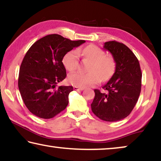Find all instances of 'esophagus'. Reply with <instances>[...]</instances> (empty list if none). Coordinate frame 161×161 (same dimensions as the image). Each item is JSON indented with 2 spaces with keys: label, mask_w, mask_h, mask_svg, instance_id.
I'll list each match as a JSON object with an SVG mask.
<instances>
[{
  "label": "esophagus",
  "mask_w": 161,
  "mask_h": 161,
  "mask_svg": "<svg viewBox=\"0 0 161 161\" xmlns=\"http://www.w3.org/2000/svg\"><path fill=\"white\" fill-rule=\"evenodd\" d=\"M84 89L83 87H76V86H74V90H83Z\"/></svg>",
  "instance_id": "esophagus-1"
}]
</instances>
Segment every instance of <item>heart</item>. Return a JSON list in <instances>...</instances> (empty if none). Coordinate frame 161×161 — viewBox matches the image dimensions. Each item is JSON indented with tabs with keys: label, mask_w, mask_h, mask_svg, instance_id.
Segmentation results:
<instances>
[{
	"label": "heart",
	"mask_w": 161,
	"mask_h": 161,
	"mask_svg": "<svg viewBox=\"0 0 161 161\" xmlns=\"http://www.w3.org/2000/svg\"><path fill=\"white\" fill-rule=\"evenodd\" d=\"M80 53L92 62L88 68L90 73H71L68 76L69 83L81 87H90L100 82V78L105 81L111 77L116 69V61L112 56H107L99 47L90 45L82 50H72L66 53L63 58V64L69 71L77 69Z\"/></svg>",
	"instance_id": "obj_1"
}]
</instances>
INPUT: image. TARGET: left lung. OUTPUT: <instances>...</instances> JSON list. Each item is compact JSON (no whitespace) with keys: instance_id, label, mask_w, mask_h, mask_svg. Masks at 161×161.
I'll return each mask as SVG.
<instances>
[{"instance_id":"obj_1","label":"left lung","mask_w":161,"mask_h":161,"mask_svg":"<svg viewBox=\"0 0 161 161\" xmlns=\"http://www.w3.org/2000/svg\"><path fill=\"white\" fill-rule=\"evenodd\" d=\"M103 48L112 54L116 69L112 77L103 86V92L95 90L91 108L96 116L105 121L126 118L137 102L142 86V71L137 58L123 43L109 41Z\"/></svg>"}]
</instances>
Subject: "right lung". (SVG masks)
<instances>
[{
  "instance_id": "1",
  "label": "right lung",
  "mask_w": 161,
  "mask_h": 161,
  "mask_svg": "<svg viewBox=\"0 0 161 161\" xmlns=\"http://www.w3.org/2000/svg\"><path fill=\"white\" fill-rule=\"evenodd\" d=\"M85 42L53 34L38 40L28 50L19 69L18 86L24 103L32 114L48 119L66 108L73 87H56L66 76L62 61L66 53Z\"/></svg>"
}]
</instances>
